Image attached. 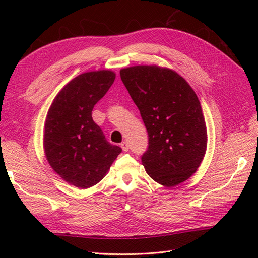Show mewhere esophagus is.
I'll list each match as a JSON object with an SVG mask.
<instances>
[{
  "mask_svg": "<svg viewBox=\"0 0 258 258\" xmlns=\"http://www.w3.org/2000/svg\"><path fill=\"white\" fill-rule=\"evenodd\" d=\"M120 147H122V150L124 151V152H127L128 150H130V146H128V143L127 142H122V143H120Z\"/></svg>",
  "mask_w": 258,
  "mask_h": 258,
  "instance_id": "1",
  "label": "esophagus"
}]
</instances>
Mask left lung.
Here are the masks:
<instances>
[{"mask_svg": "<svg viewBox=\"0 0 258 258\" xmlns=\"http://www.w3.org/2000/svg\"><path fill=\"white\" fill-rule=\"evenodd\" d=\"M119 74L149 133L142 155L146 173L167 187L183 183L201 165L207 144L195 92L176 72L156 65L123 69Z\"/></svg>", "mask_w": 258, "mask_h": 258, "instance_id": "left-lung-1", "label": "left lung"}]
</instances>
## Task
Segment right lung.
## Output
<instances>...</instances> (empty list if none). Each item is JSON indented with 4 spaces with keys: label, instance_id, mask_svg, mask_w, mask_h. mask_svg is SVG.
<instances>
[{
    "label": "right lung",
    "instance_id": "add662e5",
    "mask_svg": "<svg viewBox=\"0 0 258 258\" xmlns=\"http://www.w3.org/2000/svg\"><path fill=\"white\" fill-rule=\"evenodd\" d=\"M114 80L115 73L108 70L76 76L59 91L46 115V160L65 182L79 188H89L103 179L122 152L108 143L92 118L93 107Z\"/></svg>",
    "mask_w": 258,
    "mask_h": 258
}]
</instances>
